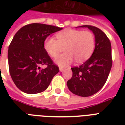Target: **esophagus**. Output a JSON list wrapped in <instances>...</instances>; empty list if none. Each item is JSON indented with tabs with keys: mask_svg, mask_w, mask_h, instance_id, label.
Returning <instances> with one entry per match:
<instances>
[{
	"mask_svg": "<svg viewBox=\"0 0 125 125\" xmlns=\"http://www.w3.org/2000/svg\"><path fill=\"white\" fill-rule=\"evenodd\" d=\"M64 70H65V69H64L63 68H62V67H61V68H60V72H63V71H64Z\"/></svg>",
	"mask_w": 125,
	"mask_h": 125,
	"instance_id": "obj_1",
	"label": "esophagus"
}]
</instances>
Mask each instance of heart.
I'll return each instance as SVG.
<instances>
[{"instance_id":"obj_1","label":"heart","mask_w":125,"mask_h":125,"mask_svg":"<svg viewBox=\"0 0 125 125\" xmlns=\"http://www.w3.org/2000/svg\"><path fill=\"white\" fill-rule=\"evenodd\" d=\"M56 39L49 37L44 42V49L50 57H56L62 47H64L63 54L55 60V63L61 67L68 66L74 58L78 63L86 61L94 52L95 38L90 31L66 29L58 33Z\"/></svg>"}]
</instances>
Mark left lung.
Instances as JSON below:
<instances>
[{
    "label": "left lung",
    "mask_w": 125,
    "mask_h": 125,
    "mask_svg": "<svg viewBox=\"0 0 125 125\" xmlns=\"http://www.w3.org/2000/svg\"><path fill=\"white\" fill-rule=\"evenodd\" d=\"M80 27H87L94 33L95 48L91 57L83 64L71 68L73 74L67 85L73 94L87 97L98 92L107 80L113 63L111 44L100 29L91 25Z\"/></svg>",
    "instance_id": "obj_1"
}]
</instances>
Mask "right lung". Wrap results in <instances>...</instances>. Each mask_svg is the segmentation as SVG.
I'll return each mask as SVG.
<instances>
[{
    "mask_svg": "<svg viewBox=\"0 0 125 125\" xmlns=\"http://www.w3.org/2000/svg\"><path fill=\"white\" fill-rule=\"evenodd\" d=\"M62 28L41 23L24 26L16 33L8 50L9 68L12 81L27 94L43 92L59 72L44 49V42L52 33ZM41 65L47 68L42 69Z\"/></svg>",
    "mask_w": 125,
    "mask_h": 125,
    "instance_id": "add662e5",
    "label": "right lung"
}]
</instances>
